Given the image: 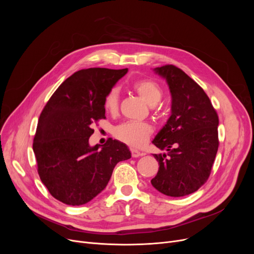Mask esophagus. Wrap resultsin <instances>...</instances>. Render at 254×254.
<instances>
[{
  "instance_id": "obj_1",
  "label": "esophagus",
  "mask_w": 254,
  "mask_h": 254,
  "mask_svg": "<svg viewBox=\"0 0 254 254\" xmlns=\"http://www.w3.org/2000/svg\"><path fill=\"white\" fill-rule=\"evenodd\" d=\"M130 152H131L132 157H139V156L143 155L142 152H140L139 150H136V149H130Z\"/></svg>"
}]
</instances>
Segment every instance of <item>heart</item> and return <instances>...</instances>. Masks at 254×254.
<instances>
[{
  "mask_svg": "<svg viewBox=\"0 0 254 254\" xmlns=\"http://www.w3.org/2000/svg\"><path fill=\"white\" fill-rule=\"evenodd\" d=\"M134 88L139 96L150 106L156 105L162 99L163 91L155 81L151 79H142L132 83ZM119 107V90L112 87L107 91L104 97V108L110 113L115 114ZM153 131V127L147 123L126 122L115 127L113 135L116 139L122 141L131 147H141L148 141Z\"/></svg>",
  "mask_w": 254,
  "mask_h": 254,
  "instance_id": "1",
  "label": "heart"
}]
</instances>
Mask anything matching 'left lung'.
<instances>
[{"label":"left lung","instance_id":"left-lung-1","mask_svg":"<svg viewBox=\"0 0 254 254\" xmlns=\"http://www.w3.org/2000/svg\"><path fill=\"white\" fill-rule=\"evenodd\" d=\"M154 72L167 80L171 116L152 143L168 153L153 154L159 168L151 180L169 196L196 191L208 180L218 150V115L204 89L181 69L166 64Z\"/></svg>","mask_w":254,"mask_h":254}]
</instances>
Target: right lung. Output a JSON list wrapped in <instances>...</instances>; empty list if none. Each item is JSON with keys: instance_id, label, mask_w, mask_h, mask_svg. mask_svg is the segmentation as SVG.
Listing matches in <instances>:
<instances>
[{"instance_id": "add662e5", "label": "right lung", "mask_w": 254, "mask_h": 254, "mask_svg": "<svg viewBox=\"0 0 254 254\" xmlns=\"http://www.w3.org/2000/svg\"><path fill=\"white\" fill-rule=\"evenodd\" d=\"M127 69L89 68L66 78L39 117L33 150L38 174L60 202L80 206L108 184L117 163L130 158L123 142L89 146L92 125L106 118L104 97Z\"/></svg>"}]
</instances>
